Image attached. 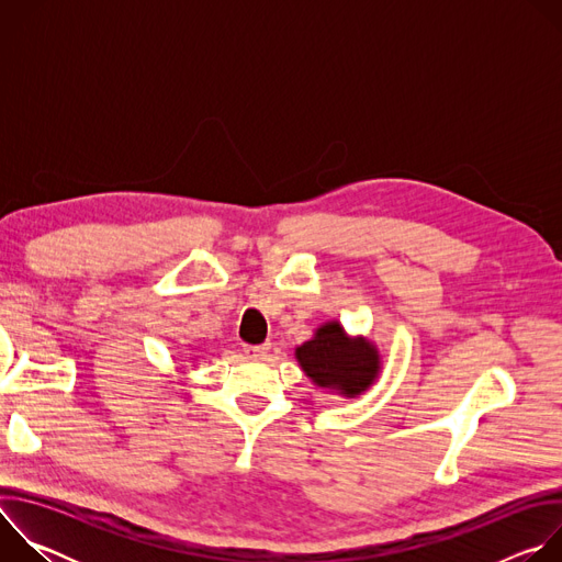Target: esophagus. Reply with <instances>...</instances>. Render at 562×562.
I'll return each mask as SVG.
<instances>
[{
    "instance_id": "1",
    "label": "esophagus",
    "mask_w": 562,
    "mask_h": 562,
    "mask_svg": "<svg viewBox=\"0 0 562 562\" xmlns=\"http://www.w3.org/2000/svg\"><path fill=\"white\" fill-rule=\"evenodd\" d=\"M269 349H271V345H247V347H245V353H247V358H251V360H262V358L269 353Z\"/></svg>"
}]
</instances>
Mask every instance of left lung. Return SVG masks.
Masks as SVG:
<instances>
[{
  "mask_svg": "<svg viewBox=\"0 0 562 562\" xmlns=\"http://www.w3.org/2000/svg\"><path fill=\"white\" fill-rule=\"evenodd\" d=\"M295 358L317 386L336 389L347 397L367 391L380 371L378 349L362 338H349L340 323L319 327L315 338L295 349Z\"/></svg>",
  "mask_w": 562,
  "mask_h": 562,
  "instance_id": "1",
  "label": "left lung"
}]
</instances>
